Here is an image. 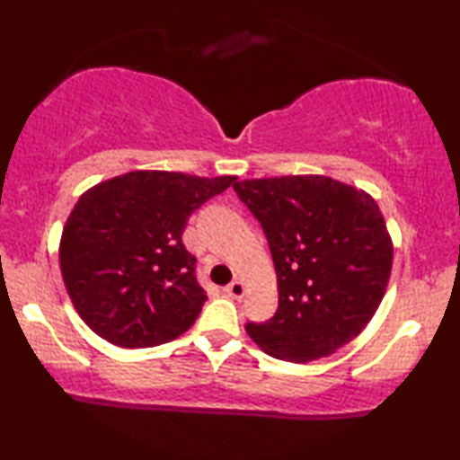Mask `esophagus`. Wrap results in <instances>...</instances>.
<instances>
[{"instance_id":"1","label":"esophagus","mask_w":460,"mask_h":460,"mask_svg":"<svg viewBox=\"0 0 460 460\" xmlns=\"http://www.w3.org/2000/svg\"><path fill=\"white\" fill-rule=\"evenodd\" d=\"M224 291H226V295H228V297H232V299H243L244 293H247V287H244L243 280H232L230 285L224 288Z\"/></svg>"}]
</instances>
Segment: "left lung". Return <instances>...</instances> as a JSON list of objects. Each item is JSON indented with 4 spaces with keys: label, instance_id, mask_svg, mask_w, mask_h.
<instances>
[{
    "label": "left lung",
    "instance_id": "1",
    "mask_svg": "<svg viewBox=\"0 0 460 460\" xmlns=\"http://www.w3.org/2000/svg\"><path fill=\"white\" fill-rule=\"evenodd\" d=\"M260 219L279 279V310L247 324L266 354L304 364L364 331L387 291L394 243L368 192L326 175L236 181Z\"/></svg>",
    "mask_w": 460,
    "mask_h": 460
}]
</instances>
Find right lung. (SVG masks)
Segmentation results:
<instances>
[{
  "instance_id": "obj_1",
  "label": "right lung",
  "mask_w": 460,
  "mask_h": 460,
  "mask_svg": "<svg viewBox=\"0 0 460 460\" xmlns=\"http://www.w3.org/2000/svg\"><path fill=\"white\" fill-rule=\"evenodd\" d=\"M234 180L142 169L81 194L58 257L68 297L96 335L131 349L190 329L207 295L181 232L192 211Z\"/></svg>"
}]
</instances>
